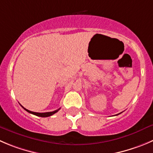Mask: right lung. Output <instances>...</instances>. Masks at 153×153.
I'll use <instances>...</instances> for the list:
<instances>
[{"label": "right lung", "mask_w": 153, "mask_h": 153, "mask_svg": "<svg viewBox=\"0 0 153 153\" xmlns=\"http://www.w3.org/2000/svg\"><path fill=\"white\" fill-rule=\"evenodd\" d=\"M23 108H24V107H23ZM24 109L26 110V111L28 112V113H31V114L35 115V116H40V117H48V116H52V115L55 114V113H57V112L60 110V108H59V110H55V111H52V112H46V113H36V112L30 111V110H27V109H25V108H24Z\"/></svg>", "instance_id": "add662e5"}]
</instances>
